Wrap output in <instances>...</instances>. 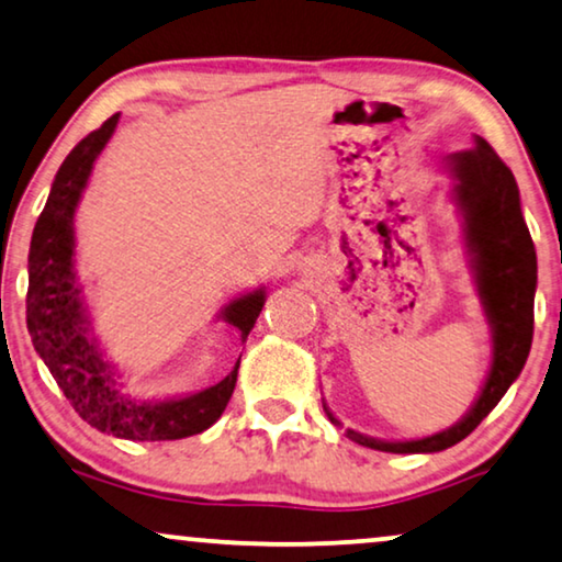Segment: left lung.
<instances>
[{
  "label": "left lung",
  "mask_w": 562,
  "mask_h": 562,
  "mask_svg": "<svg viewBox=\"0 0 562 562\" xmlns=\"http://www.w3.org/2000/svg\"><path fill=\"white\" fill-rule=\"evenodd\" d=\"M446 162L448 172L456 178L453 199L463 213L465 249L471 255L481 303L492 326L494 361L479 400L453 428L420 440L394 442L346 430V436L359 446L384 453H436L461 442L499 405L504 392L519 376L532 346L537 257L519 209L517 180L492 145L481 137L473 139L471 149L448 155ZM328 417L338 425L334 415L328 413Z\"/></svg>",
  "instance_id": "left-lung-1"
}]
</instances>
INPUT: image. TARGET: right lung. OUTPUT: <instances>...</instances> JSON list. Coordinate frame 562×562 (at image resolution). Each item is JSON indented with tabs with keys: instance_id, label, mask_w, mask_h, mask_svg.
Wrapping results in <instances>:
<instances>
[{
	"instance_id": "add662e5",
	"label": "right lung",
	"mask_w": 562,
	"mask_h": 562,
	"mask_svg": "<svg viewBox=\"0 0 562 562\" xmlns=\"http://www.w3.org/2000/svg\"><path fill=\"white\" fill-rule=\"evenodd\" d=\"M116 122L120 114L86 134L53 180L30 241L27 330L66 400L91 428L124 440H180L199 436L218 420L232 400L239 361L226 379L191 397L137 402L120 392L114 369L101 359L97 341L89 338V318L74 270V216L93 162L114 134ZM262 305L265 290H255L228 303L221 318L239 328L241 341H247Z\"/></svg>"
}]
</instances>
